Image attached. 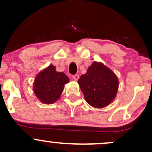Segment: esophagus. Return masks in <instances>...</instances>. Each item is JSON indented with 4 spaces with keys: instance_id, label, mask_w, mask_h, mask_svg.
Here are the masks:
<instances>
[{
    "instance_id": "1",
    "label": "esophagus",
    "mask_w": 152,
    "mask_h": 152,
    "mask_svg": "<svg viewBox=\"0 0 152 152\" xmlns=\"http://www.w3.org/2000/svg\"><path fill=\"white\" fill-rule=\"evenodd\" d=\"M73 79H74L75 81H77L78 79H79V75H77V74L73 75Z\"/></svg>"
}]
</instances>
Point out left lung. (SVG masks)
I'll use <instances>...</instances> for the list:
<instances>
[{
    "instance_id": "8db88e82",
    "label": "left lung",
    "mask_w": 152,
    "mask_h": 152,
    "mask_svg": "<svg viewBox=\"0 0 152 152\" xmlns=\"http://www.w3.org/2000/svg\"><path fill=\"white\" fill-rule=\"evenodd\" d=\"M86 102L94 108H104L114 101L119 87L115 73L102 62H94L78 80Z\"/></svg>"
}]
</instances>
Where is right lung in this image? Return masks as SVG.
<instances>
[{
  "label": "right lung",
  "instance_id": "add662e5",
  "mask_svg": "<svg viewBox=\"0 0 152 152\" xmlns=\"http://www.w3.org/2000/svg\"><path fill=\"white\" fill-rule=\"evenodd\" d=\"M69 78L63 72H57L56 67L50 65L41 70L35 77L34 93L42 103L51 104L60 98Z\"/></svg>",
  "mask_w": 152,
  "mask_h": 152
}]
</instances>
